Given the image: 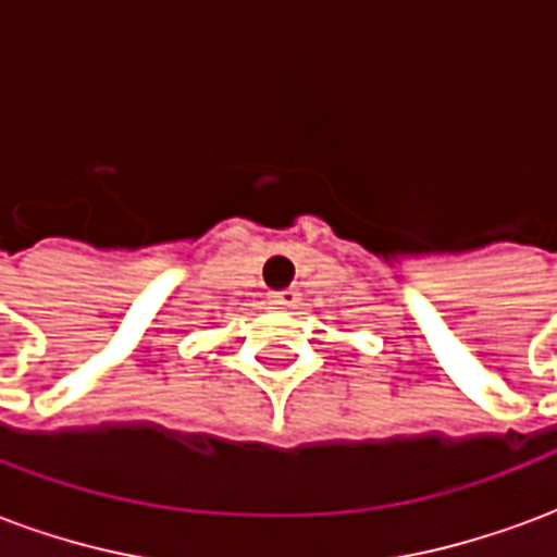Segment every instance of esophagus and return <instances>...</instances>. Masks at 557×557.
<instances>
[{
    "label": "esophagus",
    "mask_w": 557,
    "mask_h": 557,
    "mask_svg": "<svg viewBox=\"0 0 557 557\" xmlns=\"http://www.w3.org/2000/svg\"><path fill=\"white\" fill-rule=\"evenodd\" d=\"M268 298H271V304H274V307H295V304L301 301V295H298V292H295V289L271 292Z\"/></svg>",
    "instance_id": "obj_1"
}]
</instances>
